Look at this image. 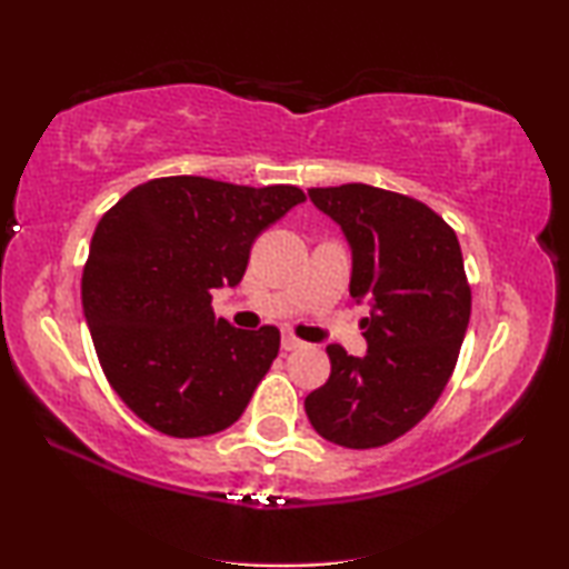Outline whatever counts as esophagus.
<instances>
[{"label":"esophagus","instance_id":"obj_1","mask_svg":"<svg viewBox=\"0 0 569 569\" xmlns=\"http://www.w3.org/2000/svg\"><path fill=\"white\" fill-rule=\"evenodd\" d=\"M282 348L284 351H295V348H302V340L292 330H282Z\"/></svg>","mask_w":569,"mask_h":569}]
</instances>
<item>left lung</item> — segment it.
Returning a JSON list of instances; mask_svg holds the SVG:
<instances>
[{
    "mask_svg": "<svg viewBox=\"0 0 569 569\" xmlns=\"http://www.w3.org/2000/svg\"><path fill=\"white\" fill-rule=\"evenodd\" d=\"M353 249L351 297L373 302L363 358L328 346L330 376L305 399L315 432L351 450L381 448L422 422L456 371L470 284L452 226L422 200L346 182L310 188Z\"/></svg>",
    "mask_w": 569,
    "mask_h": 569,
    "instance_id": "left-lung-1",
    "label": "left lung"
}]
</instances>
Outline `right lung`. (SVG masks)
Here are the masks:
<instances>
[{
	"label": "right lung",
	"mask_w": 569,
	"mask_h": 569,
	"mask_svg": "<svg viewBox=\"0 0 569 569\" xmlns=\"http://www.w3.org/2000/svg\"><path fill=\"white\" fill-rule=\"evenodd\" d=\"M305 193L172 174L111 206L96 226L81 297L96 356L132 412L170 437H206L243 415L279 353V330L216 318L251 243Z\"/></svg>",
	"instance_id": "obj_1"
}]
</instances>
